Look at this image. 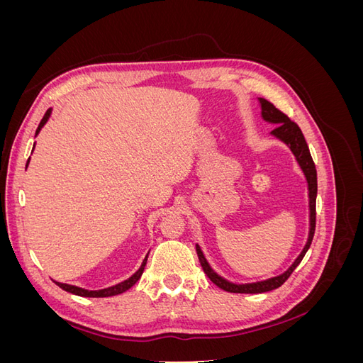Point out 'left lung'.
Wrapping results in <instances>:
<instances>
[{"mask_svg": "<svg viewBox=\"0 0 363 363\" xmlns=\"http://www.w3.org/2000/svg\"><path fill=\"white\" fill-rule=\"evenodd\" d=\"M260 104H262L263 119L269 121V123L277 124L276 128H274L271 133L274 136H277L279 139H281L284 144L289 145V148L292 150L296 160H298L300 167H301V169L306 175V179H307V184H309V206H311V233H309V239H307V244H306L304 250L301 251V255L296 257V260L292 263V267L286 272H283L281 276H279V277H272V279L265 280V281L250 283V284H233V283L224 280L223 277H219L218 274H215L212 271V268L208 267V263L206 262L200 247L196 245V255H199L201 268L207 274V277L211 279L218 288H221L227 292H235V294H262V292H268V291L280 288L281 284L289 279V276L294 272V269L300 265V262L303 260L307 250H309V247L312 244L313 235H315V225H316V191H318L316 168H315L313 159L311 156L309 147H307V142H306V139L301 133L300 127L296 125L294 121H291L286 113H283L281 111H279L276 106H274L271 101L265 100V98H260Z\"/></svg>", "mask_w": 363, "mask_h": 363, "instance_id": "1", "label": "left lung"}]
</instances>
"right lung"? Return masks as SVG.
Instances as JSON below:
<instances>
[{"label": "right lung", "instance_id": "right-lung-1", "mask_svg": "<svg viewBox=\"0 0 363 363\" xmlns=\"http://www.w3.org/2000/svg\"><path fill=\"white\" fill-rule=\"evenodd\" d=\"M50 113H51V111L48 108L47 113L43 115V118H42V121H40V124H39V127H38V130H36V133H39V130L43 127V124L47 123V119H48ZM147 257H148V256H147ZM147 257H145L144 262H142V267L139 268V271H138L136 274H133V276H131L128 280H125V281H123V283H119V284H115V286H112V288L101 289V291H86V289H82V288L71 286V284H67V283H59V281H56V284H57L59 288H62L63 291L75 294V295H80V296H91V298H101V296H112V295L123 294V292H125L127 289H130L131 286H133V284L140 279L142 272H144V268H145V265H147Z\"/></svg>", "mask_w": 363, "mask_h": 363}]
</instances>
